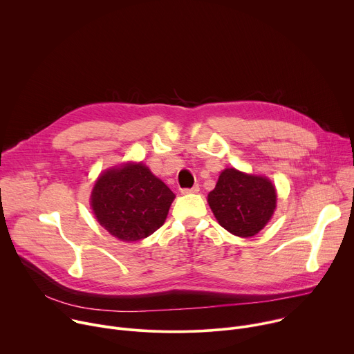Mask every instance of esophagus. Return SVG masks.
Returning a JSON list of instances; mask_svg holds the SVG:
<instances>
[{
    "label": "esophagus",
    "instance_id": "obj_1",
    "mask_svg": "<svg viewBox=\"0 0 354 354\" xmlns=\"http://www.w3.org/2000/svg\"><path fill=\"white\" fill-rule=\"evenodd\" d=\"M198 190H200L198 185H194L193 187H183V189H180V192H182L183 194H189V193H197Z\"/></svg>",
    "mask_w": 354,
    "mask_h": 354
}]
</instances>
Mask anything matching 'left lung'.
Returning a JSON list of instances; mask_svg holds the SVG:
<instances>
[{
  "label": "left lung",
  "instance_id": "left-lung-1",
  "mask_svg": "<svg viewBox=\"0 0 354 354\" xmlns=\"http://www.w3.org/2000/svg\"><path fill=\"white\" fill-rule=\"evenodd\" d=\"M207 200L223 228L236 236L249 238L270 220L276 209V190L263 176L228 168L221 172Z\"/></svg>",
  "mask_w": 354,
  "mask_h": 354
}]
</instances>
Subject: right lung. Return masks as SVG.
Segmentation results:
<instances>
[{
  "instance_id": "obj_1",
  "label": "right lung",
  "mask_w": 354,
  "mask_h": 354,
  "mask_svg": "<svg viewBox=\"0 0 354 354\" xmlns=\"http://www.w3.org/2000/svg\"><path fill=\"white\" fill-rule=\"evenodd\" d=\"M174 198L172 190L145 165L130 164L99 176L91 206L105 230L133 242L149 236L164 224Z\"/></svg>"
}]
</instances>
